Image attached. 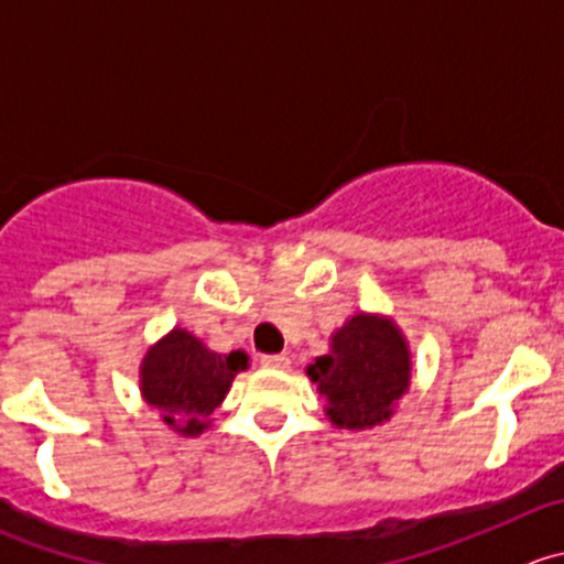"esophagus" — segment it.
Here are the masks:
<instances>
[{
  "mask_svg": "<svg viewBox=\"0 0 564 564\" xmlns=\"http://www.w3.org/2000/svg\"><path fill=\"white\" fill-rule=\"evenodd\" d=\"M261 366H267V369H289V358L286 355H264Z\"/></svg>",
  "mask_w": 564,
  "mask_h": 564,
  "instance_id": "1",
  "label": "esophagus"
}]
</instances>
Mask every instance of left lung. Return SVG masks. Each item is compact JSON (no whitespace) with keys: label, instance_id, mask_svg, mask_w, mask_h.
Instances as JSON below:
<instances>
[{"label":"left lung","instance_id":"obj_1","mask_svg":"<svg viewBox=\"0 0 564 564\" xmlns=\"http://www.w3.org/2000/svg\"><path fill=\"white\" fill-rule=\"evenodd\" d=\"M327 399V419L341 430H369L393 415L410 386V349L402 330L377 314H355L330 338V352L308 366Z\"/></svg>","mask_w":564,"mask_h":564}]
</instances>
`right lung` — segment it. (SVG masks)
I'll use <instances>...</instances> for the list:
<instances>
[{"label":"right lung","instance_id":"right-lung-1","mask_svg":"<svg viewBox=\"0 0 564 564\" xmlns=\"http://www.w3.org/2000/svg\"><path fill=\"white\" fill-rule=\"evenodd\" d=\"M248 369V355L212 352L193 333L173 327L145 352L140 366V391L178 435L204 433L212 413L226 399L237 371Z\"/></svg>","mask_w":564,"mask_h":564}]
</instances>
